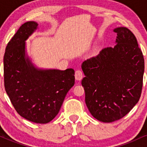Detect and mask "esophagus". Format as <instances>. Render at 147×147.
<instances>
[{
  "instance_id": "34e87169",
  "label": "esophagus",
  "mask_w": 147,
  "mask_h": 147,
  "mask_svg": "<svg viewBox=\"0 0 147 147\" xmlns=\"http://www.w3.org/2000/svg\"><path fill=\"white\" fill-rule=\"evenodd\" d=\"M75 79L77 80H81L82 78H83V72L81 70H77L75 72Z\"/></svg>"
}]
</instances>
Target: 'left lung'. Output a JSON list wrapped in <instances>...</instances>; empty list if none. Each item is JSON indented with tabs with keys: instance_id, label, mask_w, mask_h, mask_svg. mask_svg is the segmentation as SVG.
Masks as SVG:
<instances>
[{
	"instance_id": "8db88e82",
	"label": "left lung",
	"mask_w": 147,
	"mask_h": 147,
	"mask_svg": "<svg viewBox=\"0 0 147 147\" xmlns=\"http://www.w3.org/2000/svg\"><path fill=\"white\" fill-rule=\"evenodd\" d=\"M114 32L117 35L114 48L102 49L82 65L86 104L91 115L103 122L124 117L138 102L142 90L144 59L137 39L125 27Z\"/></svg>"
}]
</instances>
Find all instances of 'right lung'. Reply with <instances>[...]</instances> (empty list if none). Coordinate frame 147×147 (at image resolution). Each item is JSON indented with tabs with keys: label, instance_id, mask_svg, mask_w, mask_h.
<instances>
[{
	"label": "right lung",
	"instance_id": "1",
	"mask_svg": "<svg viewBox=\"0 0 147 147\" xmlns=\"http://www.w3.org/2000/svg\"><path fill=\"white\" fill-rule=\"evenodd\" d=\"M37 26L34 21L23 23L7 43L3 59L4 85L21 117L46 124L59 113L67 92L75 84V70L34 68L25 57V41Z\"/></svg>",
	"mask_w": 147,
	"mask_h": 147
}]
</instances>
